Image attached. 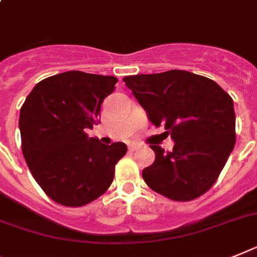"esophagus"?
<instances>
[{"mask_svg": "<svg viewBox=\"0 0 257 257\" xmlns=\"http://www.w3.org/2000/svg\"><path fill=\"white\" fill-rule=\"evenodd\" d=\"M128 150H130V151L131 152H134V151H137V150H138V146H137V144H128Z\"/></svg>", "mask_w": 257, "mask_h": 257, "instance_id": "1", "label": "esophagus"}]
</instances>
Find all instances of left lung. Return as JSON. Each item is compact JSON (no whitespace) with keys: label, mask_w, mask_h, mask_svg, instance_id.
<instances>
[{"label":"left lung","mask_w":257,"mask_h":257,"mask_svg":"<svg viewBox=\"0 0 257 257\" xmlns=\"http://www.w3.org/2000/svg\"><path fill=\"white\" fill-rule=\"evenodd\" d=\"M156 127L175 141L173 151L150 146L154 164L143 169L152 190L173 201H192L213 186L234 150L232 98L217 82L172 69L123 77Z\"/></svg>","instance_id":"obj_1"}]
</instances>
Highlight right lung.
<instances>
[{
	"mask_svg": "<svg viewBox=\"0 0 257 257\" xmlns=\"http://www.w3.org/2000/svg\"><path fill=\"white\" fill-rule=\"evenodd\" d=\"M118 78L69 71L44 78L21 107L22 152L43 192L63 206L80 207L109 189L115 164L127 152L122 142L110 146L89 138L101 105Z\"/></svg>",
	"mask_w": 257,
	"mask_h": 257,
	"instance_id": "1",
	"label": "right lung"
}]
</instances>
